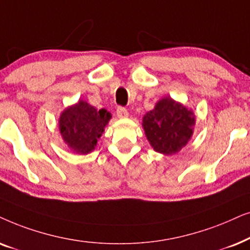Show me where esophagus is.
Here are the masks:
<instances>
[{
	"label": "esophagus",
	"instance_id": "esophagus-1",
	"mask_svg": "<svg viewBox=\"0 0 250 250\" xmlns=\"http://www.w3.org/2000/svg\"><path fill=\"white\" fill-rule=\"evenodd\" d=\"M116 115H118V118H120V119L127 118L128 111L125 107H122V106H119V107L116 108Z\"/></svg>",
	"mask_w": 250,
	"mask_h": 250
}]
</instances>
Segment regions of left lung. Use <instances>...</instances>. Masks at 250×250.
<instances>
[{
  "label": "left lung",
  "mask_w": 250,
  "mask_h": 250,
  "mask_svg": "<svg viewBox=\"0 0 250 250\" xmlns=\"http://www.w3.org/2000/svg\"><path fill=\"white\" fill-rule=\"evenodd\" d=\"M195 116L191 109L171 97H165L143 118V128L154 151L172 155L188 144L193 135Z\"/></svg>",
  "instance_id": "left-lung-1"
}]
</instances>
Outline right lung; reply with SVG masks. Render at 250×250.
<instances>
[{"label": "right lung", "mask_w": 250, "mask_h": 250, "mask_svg": "<svg viewBox=\"0 0 250 250\" xmlns=\"http://www.w3.org/2000/svg\"><path fill=\"white\" fill-rule=\"evenodd\" d=\"M112 115L105 108L98 109L84 101L69 106L59 116V131L73 152L88 154L94 151Z\"/></svg>", "instance_id": "right-lung-1"}]
</instances>
